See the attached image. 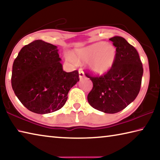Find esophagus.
Returning <instances> with one entry per match:
<instances>
[{
  "mask_svg": "<svg viewBox=\"0 0 160 160\" xmlns=\"http://www.w3.org/2000/svg\"><path fill=\"white\" fill-rule=\"evenodd\" d=\"M84 77H85V74H84L83 71L81 70V69H80V70H79V78H80V79H82V78H84Z\"/></svg>",
  "mask_w": 160,
  "mask_h": 160,
  "instance_id": "1",
  "label": "esophagus"
}]
</instances>
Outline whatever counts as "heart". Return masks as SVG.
<instances>
[{
  "label": "heart",
  "instance_id": "obj_1",
  "mask_svg": "<svg viewBox=\"0 0 160 160\" xmlns=\"http://www.w3.org/2000/svg\"><path fill=\"white\" fill-rule=\"evenodd\" d=\"M72 55L79 62H87L89 69L93 73L103 75L114 66L117 58V49L112 44L99 42L77 49L72 52ZM68 59L72 62H76L71 57H68Z\"/></svg>",
  "mask_w": 160,
  "mask_h": 160
}]
</instances>
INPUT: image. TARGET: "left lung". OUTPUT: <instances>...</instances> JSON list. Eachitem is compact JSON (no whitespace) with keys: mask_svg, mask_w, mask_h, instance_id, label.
I'll return each instance as SVG.
<instances>
[{"mask_svg":"<svg viewBox=\"0 0 160 160\" xmlns=\"http://www.w3.org/2000/svg\"><path fill=\"white\" fill-rule=\"evenodd\" d=\"M117 49L113 67L101 77L86 76L93 82L88 96L90 106L99 111L113 114L135 100L141 89L143 68L134 47L121 36L109 39Z\"/></svg>","mask_w":160,"mask_h":160,"instance_id":"8db88e82","label":"left lung"}]
</instances>
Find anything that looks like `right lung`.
<instances>
[{"mask_svg": "<svg viewBox=\"0 0 160 160\" xmlns=\"http://www.w3.org/2000/svg\"><path fill=\"white\" fill-rule=\"evenodd\" d=\"M57 46L41 40L25 45L14 61L12 87L30 111L47 114L62 108L79 81L78 71L65 72Z\"/></svg>", "mask_w": 160, "mask_h": 160, "instance_id": "right-lung-1", "label": "right lung"}]
</instances>
